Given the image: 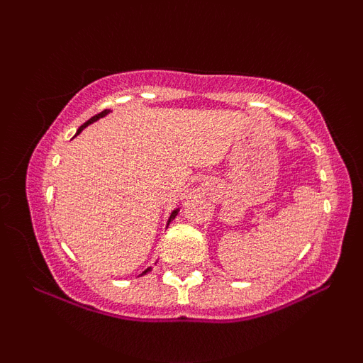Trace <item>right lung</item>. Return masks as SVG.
Wrapping results in <instances>:
<instances>
[{
    "label": "right lung",
    "instance_id": "add662e5",
    "mask_svg": "<svg viewBox=\"0 0 363 363\" xmlns=\"http://www.w3.org/2000/svg\"><path fill=\"white\" fill-rule=\"evenodd\" d=\"M107 112H109V111H102L101 112V114H97V116H94V118H90L89 121H86V123L85 124H83V126H80V129H78V133H82V129L83 128H85V126H89V124H91V123H94V121H97L99 118H102V116H106L107 114ZM78 133H77V135H78ZM176 215H177V210H174L172 211V215H170V218H169V222H170V220H172V218H176ZM147 272H148V269H147ZM147 272H145V273H147Z\"/></svg>",
    "mask_w": 363,
    "mask_h": 363
}]
</instances>
